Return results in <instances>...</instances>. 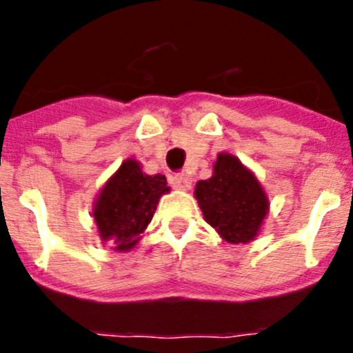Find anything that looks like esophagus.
I'll return each instance as SVG.
<instances>
[{
  "instance_id": "obj_1",
  "label": "esophagus",
  "mask_w": 353,
  "mask_h": 353,
  "mask_svg": "<svg viewBox=\"0 0 353 353\" xmlns=\"http://www.w3.org/2000/svg\"><path fill=\"white\" fill-rule=\"evenodd\" d=\"M170 184L176 190H190L191 188V177L184 172H177L170 177Z\"/></svg>"
}]
</instances>
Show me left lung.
<instances>
[{
  "instance_id": "1",
  "label": "left lung",
  "mask_w": 353,
  "mask_h": 353,
  "mask_svg": "<svg viewBox=\"0 0 353 353\" xmlns=\"http://www.w3.org/2000/svg\"><path fill=\"white\" fill-rule=\"evenodd\" d=\"M194 194L206 222L232 244L254 239L268 212L258 179L229 154L219 155L213 176L198 181Z\"/></svg>"
}]
</instances>
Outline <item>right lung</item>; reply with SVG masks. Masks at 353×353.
<instances>
[{
	"label": "right lung",
	"instance_id": "right-lung-1",
	"mask_svg": "<svg viewBox=\"0 0 353 353\" xmlns=\"http://www.w3.org/2000/svg\"><path fill=\"white\" fill-rule=\"evenodd\" d=\"M165 193H169L165 176H147L137 160L123 162L95 201L94 219L101 239L110 241L116 251L133 248Z\"/></svg>",
	"mask_w": 353,
	"mask_h": 353
}]
</instances>
